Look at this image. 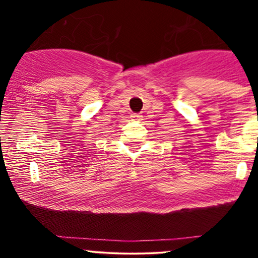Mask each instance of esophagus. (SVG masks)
Returning <instances> with one entry per match:
<instances>
[{"label": "esophagus", "mask_w": 258, "mask_h": 258, "mask_svg": "<svg viewBox=\"0 0 258 258\" xmlns=\"http://www.w3.org/2000/svg\"><path fill=\"white\" fill-rule=\"evenodd\" d=\"M131 117H132L133 120H139L142 116H141V115H139V114H132Z\"/></svg>", "instance_id": "obj_1"}]
</instances>
